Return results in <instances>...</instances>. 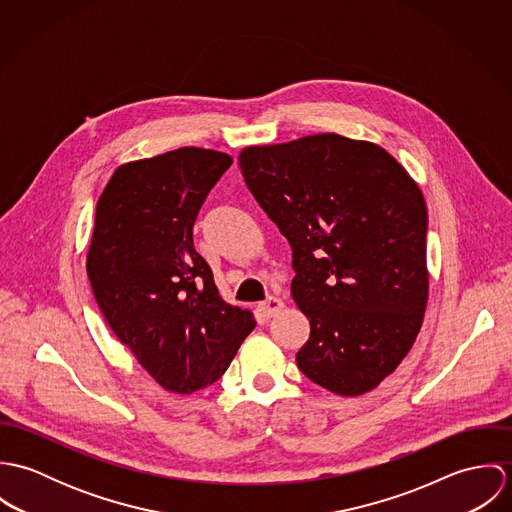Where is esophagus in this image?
I'll use <instances>...</instances> for the list:
<instances>
[{
    "mask_svg": "<svg viewBox=\"0 0 512 512\" xmlns=\"http://www.w3.org/2000/svg\"><path fill=\"white\" fill-rule=\"evenodd\" d=\"M258 309H260L266 317H274V315H278V313L284 309V301H282L280 297L270 295L266 301H262V303L258 305Z\"/></svg>",
    "mask_w": 512,
    "mask_h": 512,
    "instance_id": "obj_1",
    "label": "esophagus"
}]
</instances>
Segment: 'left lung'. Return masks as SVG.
Listing matches in <instances>:
<instances>
[{
	"mask_svg": "<svg viewBox=\"0 0 512 512\" xmlns=\"http://www.w3.org/2000/svg\"><path fill=\"white\" fill-rule=\"evenodd\" d=\"M244 181L292 246L293 301L311 331L297 368L359 396L402 363L428 301V209L382 147L317 134L240 153Z\"/></svg>",
	"mask_w": 512,
	"mask_h": 512,
	"instance_id": "1",
	"label": "left lung"
}]
</instances>
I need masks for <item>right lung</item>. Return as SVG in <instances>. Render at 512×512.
<instances>
[{
    "mask_svg": "<svg viewBox=\"0 0 512 512\" xmlns=\"http://www.w3.org/2000/svg\"><path fill=\"white\" fill-rule=\"evenodd\" d=\"M230 165L201 147L132 161L96 205L86 258L96 303L140 365L179 394L215 384L256 327L220 297L193 244L197 215Z\"/></svg>",
    "mask_w": 512,
    "mask_h": 512,
    "instance_id": "obj_1",
    "label": "right lung"
}]
</instances>
